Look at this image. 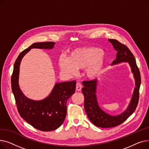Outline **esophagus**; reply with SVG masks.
Listing matches in <instances>:
<instances>
[{
    "instance_id": "esophagus-1",
    "label": "esophagus",
    "mask_w": 149,
    "mask_h": 149,
    "mask_svg": "<svg viewBox=\"0 0 149 149\" xmlns=\"http://www.w3.org/2000/svg\"><path fill=\"white\" fill-rule=\"evenodd\" d=\"M82 89V84L80 83H77L76 84V90L78 91H81Z\"/></svg>"
}]
</instances>
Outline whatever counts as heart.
I'll list each match as a JSON object with an SVG mask.
<instances>
[{"instance_id":"heart-1","label":"heart","mask_w":149,"mask_h":149,"mask_svg":"<svg viewBox=\"0 0 149 149\" xmlns=\"http://www.w3.org/2000/svg\"><path fill=\"white\" fill-rule=\"evenodd\" d=\"M104 65L103 51L93 46L76 49L70 53L69 58L62 56L59 59V66L63 71L73 75L77 69L86 68V74L91 79L101 74Z\"/></svg>"}]
</instances>
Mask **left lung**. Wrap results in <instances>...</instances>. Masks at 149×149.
Returning a JSON list of instances; mask_svg holds the SVG:
<instances>
[{"instance_id":"left-lung-1","label":"left lung","mask_w":149,"mask_h":149,"mask_svg":"<svg viewBox=\"0 0 149 149\" xmlns=\"http://www.w3.org/2000/svg\"><path fill=\"white\" fill-rule=\"evenodd\" d=\"M109 41L112 44L114 49L117 51L116 60H113L112 65L121 62H129L132 72L134 75L136 87L127 110L119 115L112 116L101 110L98 104L95 94L97 80L83 82L84 87L82 88V92L84 97L85 111L90 121L95 126L102 128H110L119 126L135 112L139 101V91L141 84L139 70L137 66L135 57L128 47L115 39H109Z\"/></svg>"}]
</instances>
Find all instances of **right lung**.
Masks as SVG:
<instances>
[{"label": "right lung", "mask_w": 149, "mask_h": 149, "mask_svg": "<svg viewBox=\"0 0 149 149\" xmlns=\"http://www.w3.org/2000/svg\"><path fill=\"white\" fill-rule=\"evenodd\" d=\"M55 44L52 42L34 43L23 50L15 61L11 75L12 91L20 116L34 128L45 132L57 129L64 121L67 101L75 93L76 81L57 83L48 97L34 101L26 98L19 88V66L23 57L31 49H52Z\"/></svg>", "instance_id": "right-lung-1"}]
</instances>
